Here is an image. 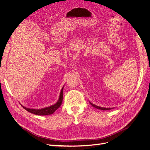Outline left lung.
<instances>
[{"label": "left lung", "mask_w": 150, "mask_h": 150, "mask_svg": "<svg viewBox=\"0 0 150 150\" xmlns=\"http://www.w3.org/2000/svg\"><path fill=\"white\" fill-rule=\"evenodd\" d=\"M90 103L92 105V106L94 107V108H96V109H101V110H110V109H112V108H101V107H99V106H96V105H95V104H93V103H91V102H90Z\"/></svg>", "instance_id": "8db88e82"}]
</instances>
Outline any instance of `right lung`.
<instances>
[{
	"label": "right lung",
	"mask_w": 150,
	"mask_h": 150,
	"mask_svg": "<svg viewBox=\"0 0 150 150\" xmlns=\"http://www.w3.org/2000/svg\"><path fill=\"white\" fill-rule=\"evenodd\" d=\"M63 89H64V87L62 88V90H61L59 98V100L57 101V102L55 104L52 105V106H51L46 107V108H42V109H39L27 108L26 107H24L23 106H22V105H21V106H23V108L25 109H26L27 111H28L32 114H34L36 115H50V114H52L55 111V110H56L60 106V105L62 104V99H63Z\"/></svg>",
	"instance_id": "obj_1"
}]
</instances>
